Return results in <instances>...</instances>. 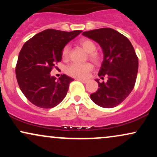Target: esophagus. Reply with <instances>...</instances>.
<instances>
[{
    "mask_svg": "<svg viewBox=\"0 0 157 157\" xmlns=\"http://www.w3.org/2000/svg\"><path fill=\"white\" fill-rule=\"evenodd\" d=\"M77 80H79V81H80V82H83V83H86V82H88V80H84V79H81V78H78V79H77Z\"/></svg>",
    "mask_w": 157,
    "mask_h": 157,
    "instance_id": "34e87169",
    "label": "esophagus"
}]
</instances>
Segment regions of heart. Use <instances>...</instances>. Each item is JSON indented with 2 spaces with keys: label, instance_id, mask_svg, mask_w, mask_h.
I'll list each match as a JSON object with an SVG mask.
<instances>
[{
  "label": "heart",
  "instance_id": "obj_1",
  "mask_svg": "<svg viewBox=\"0 0 157 157\" xmlns=\"http://www.w3.org/2000/svg\"><path fill=\"white\" fill-rule=\"evenodd\" d=\"M80 46L88 52V57L91 62L96 65L101 63L102 60V55L100 52L95 51L96 44L93 40L90 39L83 38L79 41ZM70 47L68 45L65 46L62 51V57L64 60H67L69 55ZM93 70L92 64L90 63H85L82 64L72 63L66 68V73L69 76L76 78H86Z\"/></svg>",
  "mask_w": 157,
  "mask_h": 157
}]
</instances>
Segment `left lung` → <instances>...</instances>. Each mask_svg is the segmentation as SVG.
<instances>
[{"mask_svg":"<svg viewBox=\"0 0 157 157\" xmlns=\"http://www.w3.org/2000/svg\"><path fill=\"white\" fill-rule=\"evenodd\" d=\"M82 35L98 43L104 59L99 77L107 81L98 82L99 89L90 95L94 102L111 109L120 105L134 87L138 71V57L128 39L111 28L82 32Z\"/></svg>","mask_w":157,"mask_h":157,"instance_id":"8db88e82","label":"left lung"}]
</instances>
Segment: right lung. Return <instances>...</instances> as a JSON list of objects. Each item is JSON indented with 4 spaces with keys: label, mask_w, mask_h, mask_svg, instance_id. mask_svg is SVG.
<instances>
[{
    "label": "right lung",
    "mask_w": 157,
    "mask_h": 157,
    "mask_svg": "<svg viewBox=\"0 0 157 157\" xmlns=\"http://www.w3.org/2000/svg\"><path fill=\"white\" fill-rule=\"evenodd\" d=\"M82 30L64 32L46 29L25 43L15 67L17 83L24 96L42 109H52L66 97L74 80L66 75L57 80L50 75L62 59L63 48Z\"/></svg>",
    "instance_id": "1"
}]
</instances>
